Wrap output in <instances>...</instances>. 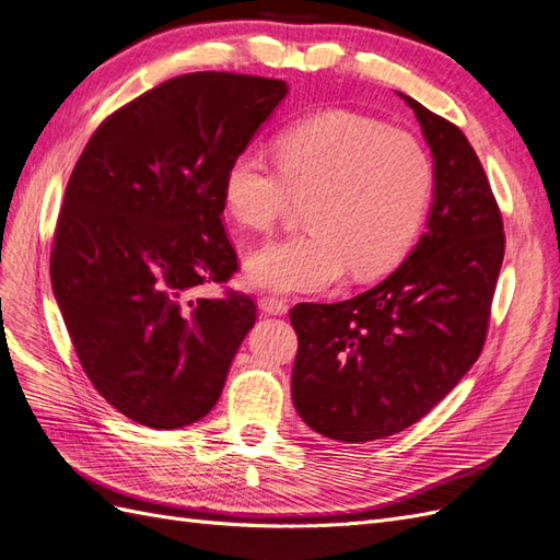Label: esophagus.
Instances as JSON below:
<instances>
[{
  "label": "esophagus",
  "mask_w": 560,
  "mask_h": 560,
  "mask_svg": "<svg viewBox=\"0 0 560 560\" xmlns=\"http://www.w3.org/2000/svg\"><path fill=\"white\" fill-rule=\"evenodd\" d=\"M258 304L265 314H272V316H283L288 312V302L281 298H275V295H262L258 300Z\"/></svg>",
  "instance_id": "obj_1"
}]
</instances>
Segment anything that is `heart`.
Wrapping results in <instances>:
<instances>
[{"instance_id":"obj_1","label":"heart","mask_w":560,"mask_h":560,"mask_svg":"<svg viewBox=\"0 0 560 560\" xmlns=\"http://www.w3.org/2000/svg\"><path fill=\"white\" fill-rule=\"evenodd\" d=\"M277 165L246 148L225 165L223 210L244 231L267 233L293 198L302 231L258 248L246 279L267 291H323L348 269L371 279L416 240L433 189V163L420 140L346 110L308 115L285 127Z\"/></svg>"}]
</instances>
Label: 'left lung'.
<instances>
[{"label":"left lung","instance_id":"8db88e82","mask_svg":"<svg viewBox=\"0 0 560 560\" xmlns=\"http://www.w3.org/2000/svg\"><path fill=\"white\" fill-rule=\"evenodd\" d=\"M433 154L427 233L385 281L337 304L291 308L293 404L327 439L366 443L422 420L480 358L505 233L459 127L401 94Z\"/></svg>","mask_w":560,"mask_h":560}]
</instances>
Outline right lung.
<instances>
[{"instance_id":"add662e5","label":"right lung","mask_w":560,"mask_h":560,"mask_svg":"<svg viewBox=\"0 0 560 560\" xmlns=\"http://www.w3.org/2000/svg\"><path fill=\"white\" fill-rule=\"evenodd\" d=\"M285 94L260 75L171 78L103 119L69 177L52 291L88 378L138 424L205 418L256 323L248 295L194 291L237 272L223 171Z\"/></svg>"}]
</instances>
